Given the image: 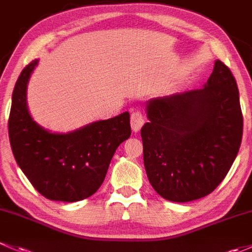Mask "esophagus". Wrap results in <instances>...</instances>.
<instances>
[{
	"mask_svg": "<svg viewBox=\"0 0 252 252\" xmlns=\"http://www.w3.org/2000/svg\"><path fill=\"white\" fill-rule=\"evenodd\" d=\"M144 124V116L142 115L139 111H134L133 114L131 115V127H132V131L134 133L139 132V129L142 128Z\"/></svg>",
	"mask_w": 252,
	"mask_h": 252,
	"instance_id": "1",
	"label": "esophagus"
}]
</instances>
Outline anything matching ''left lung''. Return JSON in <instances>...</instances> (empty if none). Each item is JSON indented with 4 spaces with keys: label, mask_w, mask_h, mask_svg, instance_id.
Instances as JSON below:
<instances>
[{
    "label": "left lung",
    "mask_w": 252,
    "mask_h": 252,
    "mask_svg": "<svg viewBox=\"0 0 252 252\" xmlns=\"http://www.w3.org/2000/svg\"><path fill=\"white\" fill-rule=\"evenodd\" d=\"M141 129L148 180L159 195L188 203L222 182L239 152L243 115L230 70L217 59L200 90L152 98Z\"/></svg>",
    "instance_id": "left-lung-1"
}]
</instances>
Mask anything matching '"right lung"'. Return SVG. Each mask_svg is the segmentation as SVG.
<instances>
[{
	"label": "right lung",
	"mask_w": 252,
	"mask_h": 252,
	"mask_svg": "<svg viewBox=\"0 0 252 252\" xmlns=\"http://www.w3.org/2000/svg\"><path fill=\"white\" fill-rule=\"evenodd\" d=\"M38 59L15 82L8 120L9 142L18 166L33 188L49 200L75 203L102 186L113 155L131 136L128 111L66 133L51 132L30 115L28 84Z\"/></svg>",
	"instance_id": "obj_1"
}]
</instances>
